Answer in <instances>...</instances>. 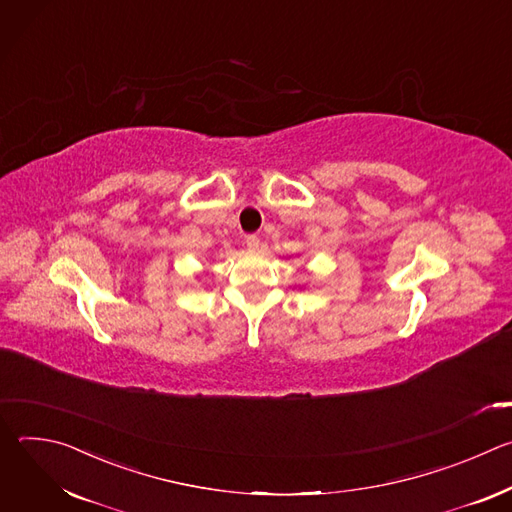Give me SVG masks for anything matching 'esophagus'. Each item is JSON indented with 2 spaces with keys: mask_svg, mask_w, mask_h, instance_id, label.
<instances>
[{
  "mask_svg": "<svg viewBox=\"0 0 512 512\" xmlns=\"http://www.w3.org/2000/svg\"><path fill=\"white\" fill-rule=\"evenodd\" d=\"M245 245H247V249H249V251H257V249H259V245H261V241H259V237L249 235V237L245 239Z\"/></svg>",
  "mask_w": 512,
  "mask_h": 512,
  "instance_id": "1",
  "label": "esophagus"
}]
</instances>
